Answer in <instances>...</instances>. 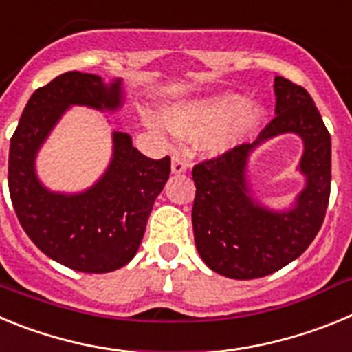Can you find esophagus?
I'll use <instances>...</instances> for the list:
<instances>
[{
    "label": "esophagus",
    "mask_w": 352,
    "mask_h": 352,
    "mask_svg": "<svg viewBox=\"0 0 352 352\" xmlns=\"http://www.w3.org/2000/svg\"><path fill=\"white\" fill-rule=\"evenodd\" d=\"M170 170H173L174 174H182L186 170V160L183 157H179V155H174L173 157V162H170Z\"/></svg>",
    "instance_id": "obj_1"
}]
</instances>
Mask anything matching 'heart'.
Returning <instances> with one entry per match:
<instances>
[{"label": "heart", "instance_id": "b5f03b06", "mask_svg": "<svg viewBox=\"0 0 352 352\" xmlns=\"http://www.w3.org/2000/svg\"><path fill=\"white\" fill-rule=\"evenodd\" d=\"M264 116L266 111L257 102H245L238 93H220L174 105L164 120L149 116L148 125L162 139L170 132L183 138H204V149L222 153L256 129Z\"/></svg>", "mask_w": 352, "mask_h": 352}]
</instances>
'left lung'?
I'll use <instances>...</instances> for the list:
<instances>
[{"label": "left lung", "mask_w": 352, "mask_h": 352, "mask_svg": "<svg viewBox=\"0 0 352 352\" xmlns=\"http://www.w3.org/2000/svg\"><path fill=\"white\" fill-rule=\"evenodd\" d=\"M276 116L252 144H239L192 169L195 247L208 268L227 278L250 280L278 272L300 257L324 222L331 186V138L307 89L275 77ZM282 133L304 141L300 172L305 188L291 210L275 212L251 197L248 157Z\"/></svg>", "instance_id": "left-lung-1"}]
</instances>
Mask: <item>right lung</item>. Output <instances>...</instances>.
<instances>
[{"label": "right lung", "mask_w": 352, "mask_h": 352, "mask_svg": "<svg viewBox=\"0 0 352 352\" xmlns=\"http://www.w3.org/2000/svg\"><path fill=\"white\" fill-rule=\"evenodd\" d=\"M121 79L67 72L28 100L10 141L8 190L17 219L47 257L82 273H109L138 254L155 199L169 179L170 158H148L126 132H113V158L102 178L79 194L51 192L40 183L35 158L70 105L116 111Z\"/></svg>", "instance_id": "add662e5"}]
</instances>
